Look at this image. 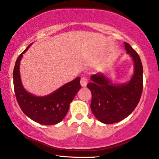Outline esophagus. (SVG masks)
<instances>
[{"label": "esophagus", "instance_id": "1", "mask_svg": "<svg viewBox=\"0 0 159 159\" xmlns=\"http://www.w3.org/2000/svg\"><path fill=\"white\" fill-rule=\"evenodd\" d=\"M87 83H88V79H87L86 77H82V78H81V80H80L81 85H82V86L84 87V86H86Z\"/></svg>", "mask_w": 159, "mask_h": 159}]
</instances>
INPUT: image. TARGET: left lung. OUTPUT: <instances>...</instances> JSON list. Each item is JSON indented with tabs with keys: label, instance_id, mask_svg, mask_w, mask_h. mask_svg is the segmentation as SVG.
<instances>
[{
	"label": "left lung",
	"instance_id": "left-lung-1",
	"mask_svg": "<svg viewBox=\"0 0 159 159\" xmlns=\"http://www.w3.org/2000/svg\"><path fill=\"white\" fill-rule=\"evenodd\" d=\"M125 48L134 63V73L125 84H111L103 75H93L87 84L92 93L90 108L95 117L106 124L119 122L127 117L140 101L143 88V66L138 53L127 43Z\"/></svg>",
	"mask_w": 159,
	"mask_h": 159
}]
</instances>
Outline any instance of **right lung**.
Wrapping results in <instances>:
<instances>
[{"label":"right lung","instance_id":"add662e5","mask_svg":"<svg viewBox=\"0 0 159 159\" xmlns=\"http://www.w3.org/2000/svg\"><path fill=\"white\" fill-rule=\"evenodd\" d=\"M29 45L16 60L13 78L16 99L25 114L32 120L43 125H54L62 121L69 108L70 103L81 89L80 77L66 84L51 95L36 97L29 93L22 85L19 66L22 55Z\"/></svg>","mask_w":159,"mask_h":159}]
</instances>
